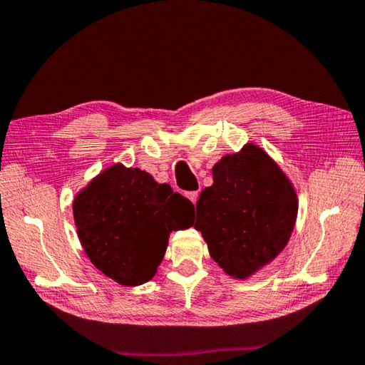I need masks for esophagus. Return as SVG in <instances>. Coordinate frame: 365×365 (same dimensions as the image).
Listing matches in <instances>:
<instances>
[{"label":"esophagus","instance_id":"34e87169","mask_svg":"<svg viewBox=\"0 0 365 365\" xmlns=\"http://www.w3.org/2000/svg\"><path fill=\"white\" fill-rule=\"evenodd\" d=\"M197 195H200V193H197V191H190V193H187V197L195 205V202L197 201Z\"/></svg>","mask_w":365,"mask_h":365}]
</instances>
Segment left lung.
<instances>
[{
  "mask_svg": "<svg viewBox=\"0 0 365 365\" xmlns=\"http://www.w3.org/2000/svg\"><path fill=\"white\" fill-rule=\"evenodd\" d=\"M196 202L195 228L233 279H246L280 255L292 237L298 196L275 160L256 145L227 154Z\"/></svg>",
  "mask_w": 365,
  "mask_h": 365,
  "instance_id": "1",
  "label": "left lung"
}]
</instances>
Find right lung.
Returning <instances> with one entry per match:
<instances>
[{
  "mask_svg": "<svg viewBox=\"0 0 365 365\" xmlns=\"http://www.w3.org/2000/svg\"><path fill=\"white\" fill-rule=\"evenodd\" d=\"M193 205L145 170L122 164L101 172L73 200V220L86 256L125 287L150 282L169 233L193 225Z\"/></svg>",
  "mask_w": 365,
  "mask_h": 365,
  "instance_id": "right-lung-1",
  "label": "right lung"
}]
</instances>
